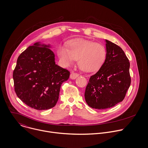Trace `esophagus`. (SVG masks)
Returning <instances> with one entry per match:
<instances>
[{
	"label": "esophagus",
	"instance_id": "34e87169",
	"mask_svg": "<svg viewBox=\"0 0 148 148\" xmlns=\"http://www.w3.org/2000/svg\"><path fill=\"white\" fill-rule=\"evenodd\" d=\"M78 77V74L77 73H74V72L71 73V74H70V78L72 79H75Z\"/></svg>",
	"mask_w": 148,
	"mask_h": 148
}]
</instances>
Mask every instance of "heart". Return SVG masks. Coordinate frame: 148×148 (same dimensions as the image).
I'll return each instance as SVG.
<instances>
[{
	"mask_svg": "<svg viewBox=\"0 0 148 148\" xmlns=\"http://www.w3.org/2000/svg\"><path fill=\"white\" fill-rule=\"evenodd\" d=\"M58 53L64 65H70L78 59L79 69L85 71H94L100 69L107 57V50L103 45L86 40L70 42L69 49L61 46Z\"/></svg>",
	"mask_w": 148,
	"mask_h": 148,
	"instance_id": "heart-1",
	"label": "heart"
}]
</instances>
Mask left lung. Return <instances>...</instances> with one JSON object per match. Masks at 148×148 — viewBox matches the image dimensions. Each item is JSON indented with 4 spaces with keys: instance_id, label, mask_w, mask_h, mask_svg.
<instances>
[{
    "instance_id": "left-lung-1",
    "label": "left lung",
    "mask_w": 148,
    "mask_h": 148,
    "mask_svg": "<svg viewBox=\"0 0 148 148\" xmlns=\"http://www.w3.org/2000/svg\"><path fill=\"white\" fill-rule=\"evenodd\" d=\"M105 41L106 59L90 77L84 94L88 106L98 110L113 107L122 101L131 82L130 63L124 51L112 42Z\"/></svg>"
}]
</instances>
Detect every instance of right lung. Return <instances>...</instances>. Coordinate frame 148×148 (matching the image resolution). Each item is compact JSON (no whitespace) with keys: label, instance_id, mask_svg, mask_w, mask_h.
<instances>
[{"label":"right lung","instance_id":"1","mask_svg":"<svg viewBox=\"0 0 148 148\" xmlns=\"http://www.w3.org/2000/svg\"><path fill=\"white\" fill-rule=\"evenodd\" d=\"M50 46L39 43L29 46L18 56L13 71L14 91L29 107L46 110L56 105L63 82L70 72L55 63Z\"/></svg>","mask_w":148,"mask_h":148}]
</instances>
